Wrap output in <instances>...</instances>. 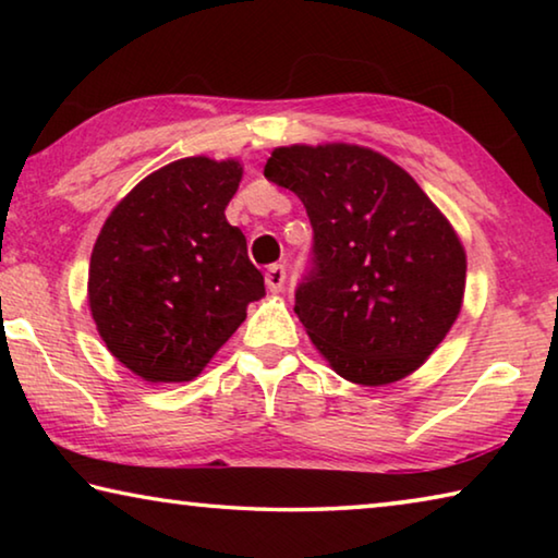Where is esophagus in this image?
<instances>
[{
  "mask_svg": "<svg viewBox=\"0 0 558 558\" xmlns=\"http://www.w3.org/2000/svg\"><path fill=\"white\" fill-rule=\"evenodd\" d=\"M266 286L270 292H280L286 286V266H270L266 270Z\"/></svg>",
  "mask_w": 558,
  "mask_h": 558,
  "instance_id": "1",
  "label": "esophagus"
}]
</instances>
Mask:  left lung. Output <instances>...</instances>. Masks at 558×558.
<instances>
[{
	"label": "left lung",
	"instance_id": "left-lung-1",
	"mask_svg": "<svg viewBox=\"0 0 558 558\" xmlns=\"http://www.w3.org/2000/svg\"><path fill=\"white\" fill-rule=\"evenodd\" d=\"M305 204L313 270L295 313L342 379L386 386L450 332L465 295V248L403 167L369 147H276L263 169Z\"/></svg>",
	"mask_w": 558,
	"mask_h": 558
}]
</instances>
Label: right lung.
<instances>
[{
  "mask_svg": "<svg viewBox=\"0 0 558 558\" xmlns=\"http://www.w3.org/2000/svg\"><path fill=\"white\" fill-rule=\"evenodd\" d=\"M239 159L184 157L145 177L102 223L88 305L108 352L149 384L204 372L266 295L245 235L226 221Z\"/></svg>",
  "mask_w": 558,
  "mask_h": 558,
  "instance_id": "right-lung-1",
  "label": "right lung"
}]
</instances>
